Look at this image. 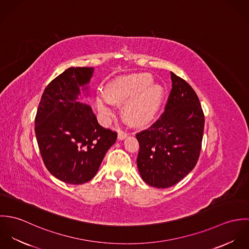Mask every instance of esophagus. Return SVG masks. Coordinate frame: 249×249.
<instances>
[{"instance_id":"esophagus-1","label":"esophagus","mask_w":249,"mask_h":249,"mask_svg":"<svg viewBox=\"0 0 249 249\" xmlns=\"http://www.w3.org/2000/svg\"><path fill=\"white\" fill-rule=\"evenodd\" d=\"M127 136H128V133L124 132V131H122V130H119V132H118V139H119V140H124V139H125Z\"/></svg>"}]
</instances>
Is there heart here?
<instances>
[{"label":"heart","mask_w":249,"mask_h":249,"mask_svg":"<svg viewBox=\"0 0 249 249\" xmlns=\"http://www.w3.org/2000/svg\"><path fill=\"white\" fill-rule=\"evenodd\" d=\"M153 81L149 73L142 72L124 76L110 82L106 94H99L96 107L104 119L108 120L115 113L114 104L126 103L125 114L134 124H143L153 119L162 104L164 88Z\"/></svg>","instance_id":"heart-1"}]
</instances>
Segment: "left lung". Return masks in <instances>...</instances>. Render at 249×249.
Segmentation results:
<instances>
[{"label": "left lung", "mask_w": 249, "mask_h": 249, "mask_svg": "<svg viewBox=\"0 0 249 249\" xmlns=\"http://www.w3.org/2000/svg\"><path fill=\"white\" fill-rule=\"evenodd\" d=\"M172 91L165 112L136 134L140 149L137 167L151 187L169 188L193 171L199 157L204 114L194 89L171 71Z\"/></svg>", "instance_id": "8db88e82"}]
</instances>
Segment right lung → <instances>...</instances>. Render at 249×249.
I'll use <instances>...</instances> for the list:
<instances>
[{"mask_svg":"<svg viewBox=\"0 0 249 249\" xmlns=\"http://www.w3.org/2000/svg\"><path fill=\"white\" fill-rule=\"evenodd\" d=\"M94 68L71 67L44 90L36 117V136L48 171L68 184L96 176L117 133L99 124L92 108L78 102Z\"/></svg>","mask_w":249,"mask_h":249,"instance_id":"obj_1","label":"right lung"}]
</instances>
